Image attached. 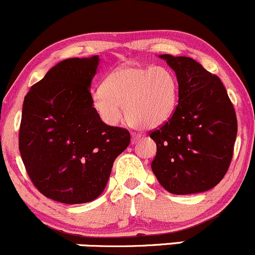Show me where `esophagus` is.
I'll use <instances>...</instances> for the list:
<instances>
[{
    "mask_svg": "<svg viewBox=\"0 0 255 255\" xmlns=\"http://www.w3.org/2000/svg\"><path fill=\"white\" fill-rule=\"evenodd\" d=\"M140 136H141L140 133H132V140H133V141L138 140V139L140 138Z\"/></svg>",
    "mask_w": 255,
    "mask_h": 255,
    "instance_id": "obj_1",
    "label": "esophagus"
}]
</instances>
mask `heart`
I'll list each match as a JSON object with an SVG mask.
<instances>
[{
	"label": "heart",
	"mask_w": 255,
	"mask_h": 255,
	"mask_svg": "<svg viewBox=\"0 0 255 255\" xmlns=\"http://www.w3.org/2000/svg\"><path fill=\"white\" fill-rule=\"evenodd\" d=\"M178 100V81L169 69L129 64L106 77L92 92V105L103 121L117 125L125 116L130 126L152 129L172 117Z\"/></svg>",
	"instance_id": "1"
}]
</instances>
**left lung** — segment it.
I'll use <instances>...</instances> for the list:
<instances>
[{
    "label": "left lung",
    "instance_id": "obj_1",
    "mask_svg": "<svg viewBox=\"0 0 255 255\" xmlns=\"http://www.w3.org/2000/svg\"><path fill=\"white\" fill-rule=\"evenodd\" d=\"M159 58L175 71L179 100L168 121L150 132L157 146L151 168L170 194L207 191L230 167L237 135L234 105L220 78L192 58Z\"/></svg>",
    "mask_w": 255,
    "mask_h": 255
}]
</instances>
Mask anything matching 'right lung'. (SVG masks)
<instances>
[{"label": "right lung", "mask_w": 255, "mask_h": 255, "mask_svg": "<svg viewBox=\"0 0 255 255\" xmlns=\"http://www.w3.org/2000/svg\"><path fill=\"white\" fill-rule=\"evenodd\" d=\"M99 57L53 66L25 96L19 151L27 175L46 197L68 205L96 200L130 134L100 120L91 82Z\"/></svg>", "instance_id": "obj_1"}]
</instances>
